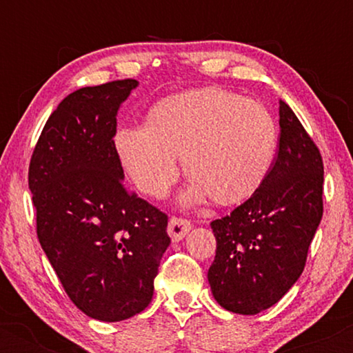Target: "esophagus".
Returning a JSON list of instances; mask_svg holds the SVG:
<instances>
[{
	"instance_id": "obj_1",
	"label": "esophagus",
	"mask_w": 353,
	"mask_h": 353,
	"mask_svg": "<svg viewBox=\"0 0 353 353\" xmlns=\"http://www.w3.org/2000/svg\"><path fill=\"white\" fill-rule=\"evenodd\" d=\"M192 229V224H190V221L184 217H171V221H169V225H168V232L169 236L174 242H179L188 236L189 230Z\"/></svg>"
}]
</instances>
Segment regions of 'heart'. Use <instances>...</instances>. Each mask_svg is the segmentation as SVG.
Here are the masks:
<instances>
[{
  "label": "heart",
  "instance_id": "heart-1",
  "mask_svg": "<svg viewBox=\"0 0 353 353\" xmlns=\"http://www.w3.org/2000/svg\"><path fill=\"white\" fill-rule=\"evenodd\" d=\"M279 131L264 104L221 88L165 96L145 114V125L114 136L125 176L149 197H163L177 179L176 157L194 181L188 199L210 197L241 204L264 184L277 151Z\"/></svg>",
  "mask_w": 353,
  "mask_h": 353
}]
</instances>
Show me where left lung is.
<instances>
[{
	"instance_id": "1",
	"label": "left lung",
	"mask_w": 353,
	"mask_h": 353,
	"mask_svg": "<svg viewBox=\"0 0 353 353\" xmlns=\"http://www.w3.org/2000/svg\"><path fill=\"white\" fill-rule=\"evenodd\" d=\"M279 151L261 189L210 222L217 247L208 279L219 305L255 315L289 292L323 214L322 154L281 101Z\"/></svg>"
}]
</instances>
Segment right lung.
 <instances>
[{"label":"right lung","instance_id":"right-lung-1","mask_svg":"<svg viewBox=\"0 0 353 353\" xmlns=\"http://www.w3.org/2000/svg\"><path fill=\"white\" fill-rule=\"evenodd\" d=\"M137 86L117 79L71 92L51 112L30 161L36 232L64 292L88 317L143 312L171 244L168 214L124 188L116 116Z\"/></svg>","mask_w":353,"mask_h":353}]
</instances>
